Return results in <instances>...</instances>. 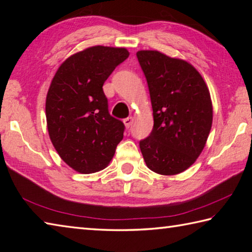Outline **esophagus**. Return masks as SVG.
I'll use <instances>...</instances> for the list:
<instances>
[{"label": "esophagus", "mask_w": 252, "mask_h": 252, "mask_svg": "<svg viewBox=\"0 0 252 252\" xmlns=\"http://www.w3.org/2000/svg\"><path fill=\"white\" fill-rule=\"evenodd\" d=\"M123 123H125L126 129H129V127L132 126V123H133V118H132V117L126 118L125 120H123Z\"/></svg>", "instance_id": "esophagus-1"}]
</instances>
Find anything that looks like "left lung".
<instances>
[{"label": "left lung", "mask_w": 252, "mask_h": 252, "mask_svg": "<svg viewBox=\"0 0 252 252\" xmlns=\"http://www.w3.org/2000/svg\"><path fill=\"white\" fill-rule=\"evenodd\" d=\"M146 75L153 110V129L140 141L147 167L174 176L201 155L213 118L210 92L201 74L182 59L156 50L136 52Z\"/></svg>", "instance_id": "obj_1"}]
</instances>
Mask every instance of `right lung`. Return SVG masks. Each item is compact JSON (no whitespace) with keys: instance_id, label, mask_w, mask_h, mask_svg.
<instances>
[{"instance_id":"add662e5","label":"right lung","mask_w":252,"mask_h":252,"mask_svg":"<svg viewBox=\"0 0 252 252\" xmlns=\"http://www.w3.org/2000/svg\"><path fill=\"white\" fill-rule=\"evenodd\" d=\"M129 54L126 48L90 46L67 58L51 81L45 100L50 140L76 172L103 170L123 139L125 125L110 116L102 87Z\"/></svg>"}]
</instances>
